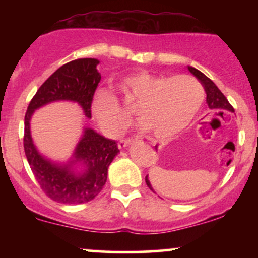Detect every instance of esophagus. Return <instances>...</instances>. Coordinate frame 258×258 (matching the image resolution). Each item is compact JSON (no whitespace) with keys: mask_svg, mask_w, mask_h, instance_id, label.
Instances as JSON below:
<instances>
[{"mask_svg":"<svg viewBox=\"0 0 258 258\" xmlns=\"http://www.w3.org/2000/svg\"><path fill=\"white\" fill-rule=\"evenodd\" d=\"M133 141H135L133 138H122V139H120V142H119V144H117V146H119L120 149H122V148H125V147L128 146V144H131Z\"/></svg>","mask_w":258,"mask_h":258,"instance_id":"34e87169","label":"esophagus"}]
</instances>
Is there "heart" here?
<instances>
[{
	"label": "heart",
	"instance_id": "1",
	"mask_svg": "<svg viewBox=\"0 0 258 258\" xmlns=\"http://www.w3.org/2000/svg\"><path fill=\"white\" fill-rule=\"evenodd\" d=\"M123 102L156 138H168L185 128L204 102L203 85L193 76L155 75L139 72L121 81ZM92 111L106 135H120L130 122L128 111L110 90L100 88L92 100Z\"/></svg>",
	"mask_w": 258,
	"mask_h": 258
}]
</instances>
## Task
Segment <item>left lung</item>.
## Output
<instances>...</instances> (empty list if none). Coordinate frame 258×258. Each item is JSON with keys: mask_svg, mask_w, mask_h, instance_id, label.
I'll use <instances>...</instances> for the list:
<instances>
[{"mask_svg": "<svg viewBox=\"0 0 258 258\" xmlns=\"http://www.w3.org/2000/svg\"><path fill=\"white\" fill-rule=\"evenodd\" d=\"M188 69L194 76H197V79L199 80V81L201 82V85H203L204 88H205L206 103H207V105H209L210 110L211 111L221 110V111H233L234 112V108L232 106V104L228 102V99L224 97V94L222 93L220 90H218L217 86H216L214 82L211 81V80H210L206 75H204L203 73L199 72L198 69H195V68H193V67H188ZM146 182H147V185L152 189V186H150V183H149V180H148L147 177H146Z\"/></svg>", "mask_w": 258, "mask_h": 258, "instance_id": "left-lung-1", "label": "left lung"}]
</instances>
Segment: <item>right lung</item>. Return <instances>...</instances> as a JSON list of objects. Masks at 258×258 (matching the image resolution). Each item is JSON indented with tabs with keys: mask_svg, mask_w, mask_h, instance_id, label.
Listing matches in <instances>:
<instances>
[{
	"mask_svg": "<svg viewBox=\"0 0 258 258\" xmlns=\"http://www.w3.org/2000/svg\"><path fill=\"white\" fill-rule=\"evenodd\" d=\"M99 61L93 58H80L69 61L54 72L41 85L32 97L25 114L24 150L35 179L42 191L52 200L79 205L93 200L100 193L108 178V167L120 152L117 143L86 128L75 152L76 160L86 165L85 173L74 174L69 167L58 166L37 153L30 136V117L35 109L54 100H74L91 117V106L100 81L97 72Z\"/></svg>",
	"mask_w": 258,
	"mask_h": 258,
	"instance_id": "obj_1",
	"label": "right lung"
}]
</instances>
